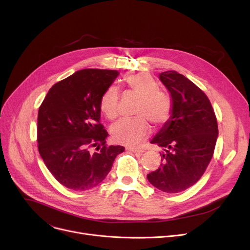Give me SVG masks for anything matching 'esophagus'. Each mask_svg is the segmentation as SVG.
Masks as SVG:
<instances>
[{"instance_id":"34e87169","label":"esophagus","mask_w":250,"mask_h":250,"mask_svg":"<svg viewBox=\"0 0 250 250\" xmlns=\"http://www.w3.org/2000/svg\"><path fill=\"white\" fill-rule=\"evenodd\" d=\"M128 151L133 152V153H137V154H139V153H142V152H143V150H140V149H136V148H128Z\"/></svg>"}]
</instances>
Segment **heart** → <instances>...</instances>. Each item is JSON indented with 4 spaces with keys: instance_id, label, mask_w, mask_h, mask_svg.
Listing matches in <instances>:
<instances>
[{
    "instance_id": "1",
    "label": "heart",
    "mask_w": 250,
    "mask_h": 250,
    "mask_svg": "<svg viewBox=\"0 0 250 250\" xmlns=\"http://www.w3.org/2000/svg\"><path fill=\"white\" fill-rule=\"evenodd\" d=\"M127 88L140 97L133 118H123L110 128V135L115 143L136 146L150 134L148 121L157 126H162L172 115V99L166 92L159 89L155 79L148 73H137L125 79ZM120 92L110 86L100 98V110L109 121L118 116Z\"/></svg>"
}]
</instances>
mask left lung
Segmentation results:
<instances>
[{"label": "left lung", "mask_w": 250, "mask_h": 250, "mask_svg": "<svg viewBox=\"0 0 250 250\" xmlns=\"http://www.w3.org/2000/svg\"><path fill=\"white\" fill-rule=\"evenodd\" d=\"M172 98V115L151 141L164 149L161 165L147 175L152 186L178 193L195 185L212 160L218 137L216 114L205 92L176 71L160 74Z\"/></svg>", "instance_id": "obj_1"}]
</instances>
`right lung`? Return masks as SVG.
I'll return each mask as SVG.
<instances>
[{
    "label": "right lung",
    "instance_id": "1",
    "mask_svg": "<svg viewBox=\"0 0 250 250\" xmlns=\"http://www.w3.org/2000/svg\"><path fill=\"white\" fill-rule=\"evenodd\" d=\"M112 70L85 69L52 86L38 109V151L67 188L87 190L106 177L122 146H107L100 124V98L117 77ZM95 147L93 152L91 149Z\"/></svg>",
    "mask_w": 250,
    "mask_h": 250
}]
</instances>
